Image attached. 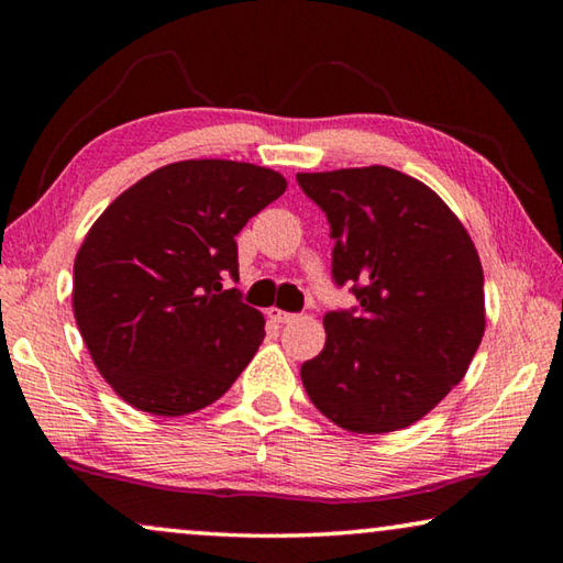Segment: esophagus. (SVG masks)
<instances>
[{"instance_id": "esophagus-1", "label": "esophagus", "mask_w": 563, "mask_h": 563, "mask_svg": "<svg viewBox=\"0 0 563 563\" xmlns=\"http://www.w3.org/2000/svg\"><path fill=\"white\" fill-rule=\"evenodd\" d=\"M268 318H271L273 322H278V325H285V322H292V320H295L292 312H285V310H280V308H271V310H268Z\"/></svg>"}]
</instances>
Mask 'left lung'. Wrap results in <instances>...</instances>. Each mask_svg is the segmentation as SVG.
<instances>
[{"instance_id":"1","label":"left lung","mask_w":563,"mask_h":563,"mask_svg":"<svg viewBox=\"0 0 563 563\" xmlns=\"http://www.w3.org/2000/svg\"><path fill=\"white\" fill-rule=\"evenodd\" d=\"M328 216L332 280L357 308L330 310L305 393L357 434L415 424L450 395L484 335V273L470 233L417 178L387 166L298 174Z\"/></svg>"}]
</instances>
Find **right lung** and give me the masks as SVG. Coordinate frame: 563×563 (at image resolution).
I'll return each mask as SVG.
<instances>
[{
  "mask_svg": "<svg viewBox=\"0 0 563 563\" xmlns=\"http://www.w3.org/2000/svg\"><path fill=\"white\" fill-rule=\"evenodd\" d=\"M278 170L201 158L113 201L74 261V318L101 377L141 412L180 417L223 397L265 338L241 300L235 235L285 194Z\"/></svg>",
  "mask_w": 563,
  "mask_h": 563,
  "instance_id": "right-lung-1",
  "label": "right lung"
}]
</instances>
